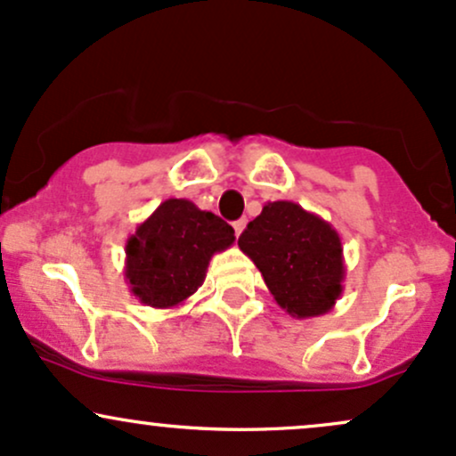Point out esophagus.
Wrapping results in <instances>:
<instances>
[{"mask_svg":"<svg viewBox=\"0 0 456 456\" xmlns=\"http://www.w3.org/2000/svg\"><path fill=\"white\" fill-rule=\"evenodd\" d=\"M245 224H248V222H245V219H239V222H234V224H232V228H234V234H237V237H239V234L243 232Z\"/></svg>","mask_w":456,"mask_h":456,"instance_id":"obj_1","label":"esophagus"}]
</instances>
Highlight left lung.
<instances>
[{"mask_svg": "<svg viewBox=\"0 0 456 456\" xmlns=\"http://www.w3.org/2000/svg\"><path fill=\"white\" fill-rule=\"evenodd\" d=\"M239 248L263 273L275 304L295 319L327 314L345 290L340 234L297 202H267Z\"/></svg>", "mask_w": 456, "mask_h": 456, "instance_id": "8db88e82", "label": "left lung"}]
</instances>
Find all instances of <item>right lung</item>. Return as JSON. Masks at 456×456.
<instances>
[{
	"label": "right lung",
	"instance_id": "add662e5",
	"mask_svg": "<svg viewBox=\"0 0 456 456\" xmlns=\"http://www.w3.org/2000/svg\"><path fill=\"white\" fill-rule=\"evenodd\" d=\"M234 230L185 198L161 202L126 239L125 280L140 304L176 308L200 289L211 258L234 243Z\"/></svg>",
	"mask_w": 456,
	"mask_h": 456
}]
</instances>
